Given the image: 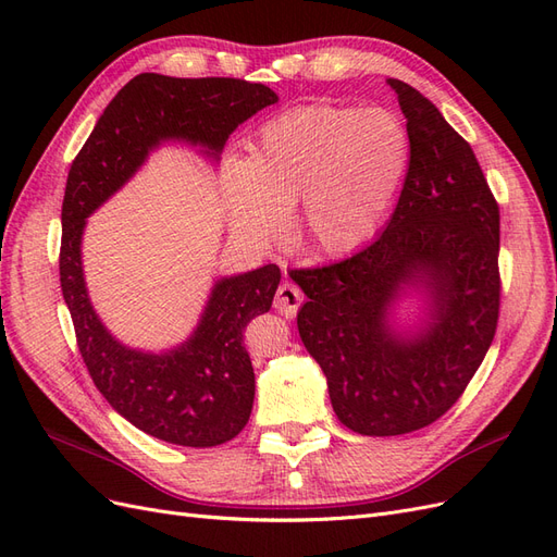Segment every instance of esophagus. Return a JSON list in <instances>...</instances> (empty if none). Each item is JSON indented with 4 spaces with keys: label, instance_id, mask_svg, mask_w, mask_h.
I'll use <instances>...</instances> for the list:
<instances>
[{
    "label": "esophagus",
    "instance_id": "esophagus-1",
    "mask_svg": "<svg viewBox=\"0 0 557 557\" xmlns=\"http://www.w3.org/2000/svg\"><path fill=\"white\" fill-rule=\"evenodd\" d=\"M301 301H305V295H301V290L297 288L295 283H281L278 290H276V297H274V309L278 313H283L285 318H293L297 313V309L301 307Z\"/></svg>",
    "mask_w": 557,
    "mask_h": 557
}]
</instances>
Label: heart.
Segmentation results:
<instances>
[{
  "mask_svg": "<svg viewBox=\"0 0 557 557\" xmlns=\"http://www.w3.org/2000/svg\"><path fill=\"white\" fill-rule=\"evenodd\" d=\"M409 132L393 111L305 104L267 121L232 158L221 193L232 230L250 242L281 232L295 201V242L346 256L374 237L407 176Z\"/></svg>",
  "mask_w": 557,
  "mask_h": 557,
  "instance_id": "heart-1",
  "label": "heart"
}]
</instances>
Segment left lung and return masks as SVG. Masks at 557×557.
<instances>
[{
	"mask_svg": "<svg viewBox=\"0 0 557 557\" xmlns=\"http://www.w3.org/2000/svg\"><path fill=\"white\" fill-rule=\"evenodd\" d=\"M407 117L409 172L379 237L342 262L295 269L307 295L301 344L323 369L332 409L364 436L442 418L476 374L499 315V207L471 146L428 97L387 78ZM419 323H396L401 298Z\"/></svg>",
	"mask_w": 557,
	"mask_h": 557,
	"instance_id": "obj_1",
	"label": "left lung"
}]
</instances>
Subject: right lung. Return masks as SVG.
<instances>
[{
	"label": "right lung",
	"mask_w": 557,
	"mask_h": 557,
	"mask_svg": "<svg viewBox=\"0 0 557 557\" xmlns=\"http://www.w3.org/2000/svg\"><path fill=\"white\" fill-rule=\"evenodd\" d=\"M276 102L272 88L242 78L139 74L99 115L66 176L60 283L83 362L117 413L166 444L211 448L246 428L256 374L244 327L272 309L281 269L264 264L218 278L188 339L150 352L117 342L97 315L83 276V230L162 144L199 146V153L218 162L230 134Z\"/></svg>",
	"instance_id": "right-lung-1"
}]
</instances>
